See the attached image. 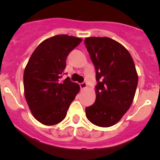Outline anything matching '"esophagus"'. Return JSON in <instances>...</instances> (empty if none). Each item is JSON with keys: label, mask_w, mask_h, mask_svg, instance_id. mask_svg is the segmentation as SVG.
I'll list each match as a JSON object with an SVG mask.
<instances>
[{"label": "esophagus", "mask_w": 160, "mask_h": 160, "mask_svg": "<svg viewBox=\"0 0 160 160\" xmlns=\"http://www.w3.org/2000/svg\"><path fill=\"white\" fill-rule=\"evenodd\" d=\"M80 88H81V89H85V88H87V86H88V83H87L86 81H83V83H80Z\"/></svg>", "instance_id": "obj_1"}]
</instances>
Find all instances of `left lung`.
Wrapping results in <instances>:
<instances>
[{
    "instance_id": "8db88e82",
    "label": "left lung",
    "mask_w": 160,
    "mask_h": 160,
    "mask_svg": "<svg viewBox=\"0 0 160 160\" xmlns=\"http://www.w3.org/2000/svg\"><path fill=\"white\" fill-rule=\"evenodd\" d=\"M96 70V101L87 107L86 116L93 125L110 127L129 109L138 85L135 63L122 45L108 37L84 40Z\"/></svg>"
}]
</instances>
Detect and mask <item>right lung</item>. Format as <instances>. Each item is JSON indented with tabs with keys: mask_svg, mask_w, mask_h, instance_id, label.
Segmentation results:
<instances>
[{
	"mask_svg": "<svg viewBox=\"0 0 160 160\" xmlns=\"http://www.w3.org/2000/svg\"><path fill=\"white\" fill-rule=\"evenodd\" d=\"M82 38L59 35L40 43L24 71L25 97L34 118L46 125L62 122L80 90L69 77L62 80L67 56Z\"/></svg>",
	"mask_w": 160,
	"mask_h": 160,
	"instance_id": "1",
	"label": "right lung"
}]
</instances>
